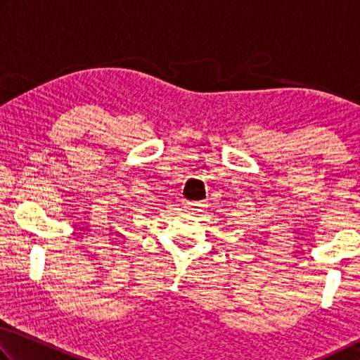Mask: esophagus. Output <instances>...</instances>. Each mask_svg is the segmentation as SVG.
Masks as SVG:
<instances>
[{
	"mask_svg": "<svg viewBox=\"0 0 360 360\" xmlns=\"http://www.w3.org/2000/svg\"><path fill=\"white\" fill-rule=\"evenodd\" d=\"M185 207H186V210H190L193 213H198V212H200V209H202V204L194 202V200H188Z\"/></svg>",
	"mask_w": 360,
	"mask_h": 360,
	"instance_id": "obj_1",
	"label": "esophagus"
}]
</instances>
